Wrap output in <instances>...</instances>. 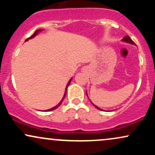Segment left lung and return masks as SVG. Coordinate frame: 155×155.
I'll use <instances>...</instances> for the list:
<instances>
[{
	"mask_svg": "<svg viewBox=\"0 0 155 155\" xmlns=\"http://www.w3.org/2000/svg\"><path fill=\"white\" fill-rule=\"evenodd\" d=\"M122 41H124L127 42V43H130V44H135V42L133 41L132 40V39H131L130 38V37L128 36V35H126V36L124 37V38H123V39H122ZM86 94H87V92H86ZM91 103H92V102H91ZM93 106H95V107L96 108H97V109H99V110H102V109H101V108H98V107H97V106H96L95 105H94V104H93ZM102 111H103V110H102Z\"/></svg>",
	"mask_w": 155,
	"mask_h": 155,
	"instance_id": "obj_1",
	"label": "left lung"
}]
</instances>
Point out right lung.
Masks as SVG:
<instances>
[{
	"label": "right lung",
	"instance_id": "right-lung-1",
	"mask_svg": "<svg viewBox=\"0 0 155 155\" xmlns=\"http://www.w3.org/2000/svg\"><path fill=\"white\" fill-rule=\"evenodd\" d=\"M41 31H42V30H37V31H35V33H33V35H32L31 37H29V38H27V39H26V40H25V41H28V40H29V39H30V38H33V37H34V36H35V35H36L37 34H38V33H40V32H41ZM71 79H71L70 80H69L68 83V84H67V86H66V88H65V94H64V96H63V99H62V101H60V102L59 103V104H58V105H57V106H54V107H53V108H50V109H48V110H46V111H53V110L56 109V108H58V107H59V106H60V104H62V102H63V99H64V98H65V95H66V92H67V88H68V86H69V84H70L71 81Z\"/></svg>",
	"mask_w": 155,
	"mask_h": 155
}]
</instances>
